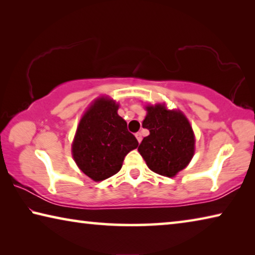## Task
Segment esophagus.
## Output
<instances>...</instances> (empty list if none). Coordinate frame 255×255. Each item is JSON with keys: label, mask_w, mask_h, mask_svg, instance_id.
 Returning a JSON list of instances; mask_svg holds the SVG:
<instances>
[{"label": "esophagus", "mask_w": 255, "mask_h": 255, "mask_svg": "<svg viewBox=\"0 0 255 255\" xmlns=\"http://www.w3.org/2000/svg\"><path fill=\"white\" fill-rule=\"evenodd\" d=\"M135 136H136V138H137L138 143H140V141H141V138H143V137H141V133H140V132H136V133H135Z\"/></svg>", "instance_id": "1"}]
</instances>
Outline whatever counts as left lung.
<instances>
[{"label":"left lung","instance_id":"8db88e82","mask_svg":"<svg viewBox=\"0 0 255 255\" xmlns=\"http://www.w3.org/2000/svg\"><path fill=\"white\" fill-rule=\"evenodd\" d=\"M143 128L149 130L138 152L155 173L172 178L183 170L195 153V135L181 111L167 110L164 105L146 107Z\"/></svg>","mask_w":255,"mask_h":255}]
</instances>
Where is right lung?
<instances>
[{
	"instance_id": "add662e5",
	"label": "right lung",
	"mask_w": 255,
	"mask_h": 255,
	"mask_svg": "<svg viewBox=\"0 0 255 255\" xmlns=\"http://www.w3.org/2000/svg\"><path fill=\"white\" fill-rule=\"evenodd\" d=\"M117 110L114 100L98 99L77 127L72 145L73 157L80 170L94 181L118 173L125 156L138 146Z\"/></svg>"
}]
</instances>
